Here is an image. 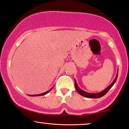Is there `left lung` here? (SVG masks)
I'll return each instance as SVG.
<instances>
[{"mask_svg": "<svg viewBox=\"0 0 129 129\" xmlns=\"http://www.w3.org/2000/svg\"><path fill=\"white\" fill-rule=\"evenodd\" d=\"M117 75H118V73H117ZM117 76L116 77V78H115V79L114 80V81H113V82H112V83H111V84L107 88H106L105 90H103L102 92H99V93L92 94V93H88V92L84 91H82V90H81V89L78 87L77 82H76V81H75V89H76L77 91L78 92L79 94H80L81 95H82V96H84V97H87V98H90V99H98V98L102 97V96H103V95H105V94L107 93V92L109 91L110 90V88L113 87V85L114 84V83H115V82H116V80H117Z\"/></svg>", "mask_w": 129, "mask_h": 129, "instance_id": "8db88e82", "label": "left lung"}]
</instances>
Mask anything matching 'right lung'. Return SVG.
Instances as JSON below:
<instances>
[{
	"label": "right lung",
	"mask_w": 129,
	"mask_h": 129,
	"mask_svg": "<svg viewBox=\"0 0 129 129\" xmlns=\"http://www.w3.org/2000/svg\"><path fill=\"white\" fill-rule=\"evenodd\" d=\"M52 88H53V87H52ZM52 88H51L49 90L47 91H46L45 92H44V93H42V94H37V95H30V96H40V95H45L46 94H47L48 92L49 91L52 90Z\"/></svg>",
	"instance_id": "obj_1"
}]
</instances>
